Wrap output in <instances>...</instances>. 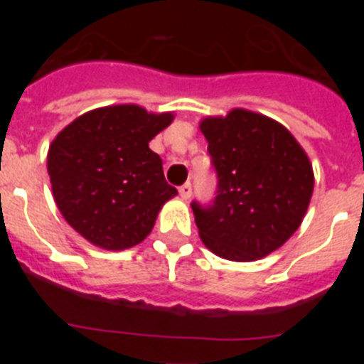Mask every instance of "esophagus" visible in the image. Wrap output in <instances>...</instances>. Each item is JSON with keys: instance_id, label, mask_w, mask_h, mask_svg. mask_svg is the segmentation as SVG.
<instances>
[{"instance_id": "34e87169", "label": "esophagus", "mask_w": 364, "mask_h": 364, "mask_svg": "<svg viewBox=\"0 0 364 364\" xmlns=\"http://www.w3.org/2000/svg\"><path fill=\"white\" fill-rule=\"evenodd\" d=\"M180 197H182V200H189V197H191V184L189 182H186L184 186H180Z\"/></svg>"}]
</instances>
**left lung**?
Masks as SVG:
<instances>
[{
  "mask_svg": "<svg viewBox=\"0 0 364 364\" xmlns=\"http://www.w3.org/2000/svg\"><path fill=\"white\" fill-rule=\"evenodd\" d=\"M218 186L213 204L193 202L204 246L222 259L252 262L299 230L314 193V169L284 125L231 109L200 122Z\"/></svg>",
  "mask_w": 364,
  "mask_h": 364,
  "instance_id": "1",
  "label": "left lung"
}]
</instances>
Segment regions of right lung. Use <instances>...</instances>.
Wrapping results in <instances>:
<instances>
[{"instance_id":"obj_1","label":"right lung","mask_w":364,"mask_h":364,"mask_svg":"<svg viewBox=\"0 0 364 364\" xmlns=\"http://www.w3.org/2000/svg\"><path fill=\"white\" fill-rule=\"evenodd\" d=\"M173 112L134 104L85 112L63 127L47 153L54 202L70 228L109 252L142 242L176 189L149 142Z\"/></svg>"}]
</instances>
